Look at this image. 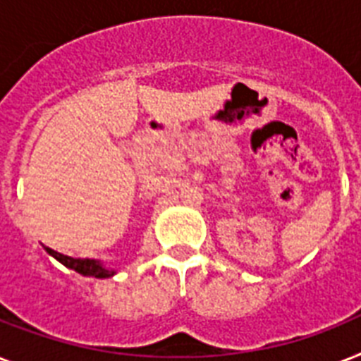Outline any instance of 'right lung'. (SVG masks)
<instances>
[{
  "label": "right lung",
  "mask_w": 361,
  "mask_h": 361,
  "mask_svg": "<svg viewBox=\"0 0 361 361\" xmlns=\"http://www.w3.org/2000/svg\"><path fill=\"white\" fill-rule=\"evenodd\" d=\"M47 251L52 255L54 258H58L59 262L67 266V268L75 269L82 275H90V277H97V279H104V277H112L114 275V269L103 268L97 260H90V258H73L67 257V255H61V252L54 251L50 247H47Z\"/></svg>",
  "instance_id": "obj_1"
}]
</instances>
